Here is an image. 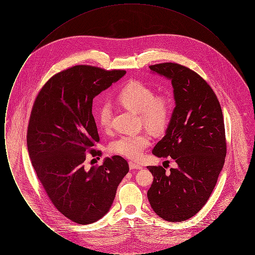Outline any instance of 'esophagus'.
<instances>
[{
  "label": "esophagus",
  "instance_id": "obj_1",
  "mask_svg": "<svg viewBox=\"0 0 255 255\" xmlns=\"http://www.w3.org/2000/svg\"><path fill=\"white\" fill-rule=\"evenodd\" d=\"M129 166H130V168H131V169L140 170L143 168L140 164L135 163V162H132V161H130V162H129Z\"/></svg>",
  "mask_w": 255,
  "mask_h": 255
}]
</instances>
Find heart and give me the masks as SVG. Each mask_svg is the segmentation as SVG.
<instances>
[{"instance_id": "heart-1", "label": "heart", "mask_w": 255, "mask_h": 255, "mask_svg": "<svg viewBox=\"0 0 255 255\" xmlns=\"http://www.w3.org/2000/svg\"><path fill=\"white\" fill-rule=\"evenodd\" d=\"M118 100L128 109L138 113L143 124L153 131L162 130L169 118V102L163 96H155L154 92L139 82H131L123 87ZM113 111L109 102H103L97 110V120L103 130L112 125ZM151 144V135L146 132L123 134L115 139L110 150L116 154L132 159L139 158Z\"/></svg>"}]
</instances>
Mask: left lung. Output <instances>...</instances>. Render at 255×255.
<instances>
[{
    "instance_id": "obj_1",
    "label": "left lung",
    "mask_w": 255,
    "mask_h": 255,
    "mask_svg": "<svg viewBox=\"0 0 255 255\" xmlns=\"http://www.w3.org/2000/svg\"><path fill=\"white\" fill-rule=\"evenodd\" d=\"M171 80L175 108L165 135L152 153L170 156L176 168L147 166L154 176L147 192L156 214L168 222L191 218L212 193L227 155L223 113L211 87L194 71L176 63L149 67Z\"/></svg>"
}]
</instances>
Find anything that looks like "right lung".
I'll return each mask as SVG.
<instances>
[{
    "label": "right lung",
    "instance_id": "obj_1",
    "mask_svg": "<svg viewBox=\"0 0 255 255\" xmlns=\"http://www.w3.org/2000/svg\"><path fill=\"white\" fill-rule=\"evenodd\" d=\"M126 73L77 65L53 75L31 110L26 143L29 158L53 206L65 217L89 225L110 210L119 184L129 171L126 159L113 156L85 169L87 153L99 141L93 99Z\"/></svg>",
    "mask_w": 255,
    "mask_h": 255
}]
</instances>
